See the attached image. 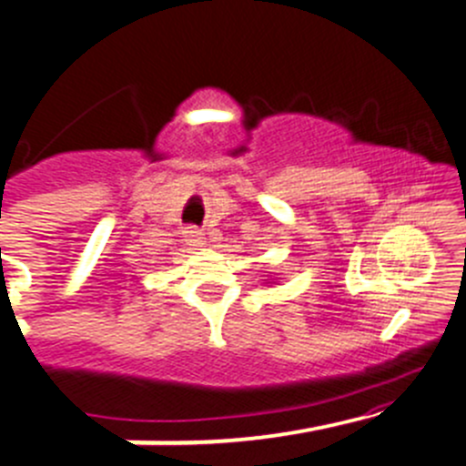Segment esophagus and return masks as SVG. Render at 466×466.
<instances>
[{
    "mask_svg": "<svg viewBox=\"0 0 466 466\" xmlns=\"http://www.w3.org/2000/svg\"><path fill=\"white\" fill-rule=\"evenodd\" d=\"M188 238H190V243H199V238H202V237H199V232H195V229H190Z\"/></svg>",
    "mask_w": 466,
    "mask_h": 466,
    "instance_id": "obj_1",
    "label": "esophagus"
}]
</instances>
